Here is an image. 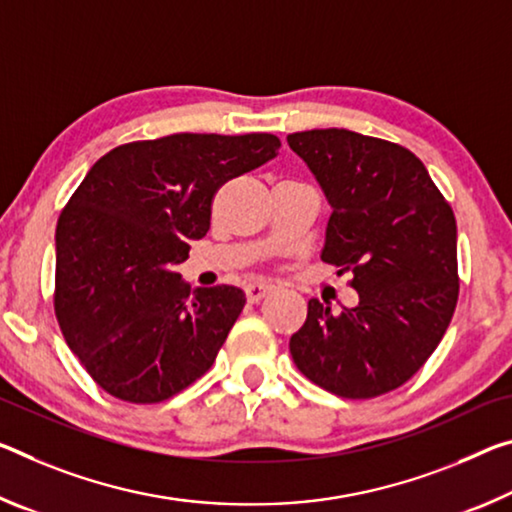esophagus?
<instances>
[{"mask_svg": "<svg viewBox=\"0 0 512 512\" xmlns=\"http://www.w3.org/2000/svg\"><path fill=\"white\" fill-rule=\"evenodd\" d=\"M273 291L271 282H264V280H255V282H248L246 285V296L250 303H257V300H262L264 296H269Z\"/></svg>", "mask_w": 512, "mask_h": 512, "instance_id": "esophagus-1", "label": "esophagus"}]
</instances>
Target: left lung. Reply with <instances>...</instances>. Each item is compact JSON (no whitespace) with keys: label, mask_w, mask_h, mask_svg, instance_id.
Masks as SVG:
<instances>
[{"label":"left lung","mask_w":512,"mask_h":512,"mask_svg":"<svg viewBox=\"0 0 512 512\" xmlns=\"http://www.w3.org/2000/svg\"><path fill=\"white\" fill-rule=\"evenodd\" d=\"M332 207L321 259L351 273L360 303L321 300L291 335L305 378L344 399H373L415 376L458 303V230L426 166L399 143L348 129L287 136Z\"/></svg>","instance_id":"left-lung-1"}]
</instances>
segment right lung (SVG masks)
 Wrapping results in <instances>:
<instances>
[{"mask_svg": "<svg viewBox=\"0 0 512 512\" xmlns=\"http://www.w3.org/2000/svg\"><path fill=\"white\" fill-rule=\"evenodd\" d=\"M280 150L273 134H170L100 157L56 225L54 312L104 392L161 403L212 369L246 305L239 287L191 291L177 264L216 191Z\"/></svg>", "mask_w": 512, "mask_h": 512, "instance_id": "right-lung-1", "label": "right lung"}]
</instances>
